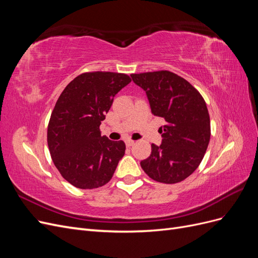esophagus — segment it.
<instances>
[{
    "label": "esophagus",
    "mask_w": 258,
    "mask_h": 258,
    "mask_svg": "<svg viewBox=\"0 0 258 258\" xmlns=\"http://www.w3.org/2000/svg\"><path fill=\"white\" fill-rule=\"evenodd\" d=\"M134 144H135V141H132V140H127V141H126V145H127L128 147L132 146Z\"/></svg>",
    "instance_id": "obj_1"
}]
</instances>
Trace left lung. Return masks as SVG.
<instances>
[{"label":"left lung","mask_w":258,"mask_h":258,"mask_svg":"<svg viewBox=\"0 0 258 258\" xmlns=\"http://www.w3.org/2000/svg\"><path fill=\"white\" fill-rule=\"evenodd\" d=\"M131 79L145 91L152 113L166 120L160 128L161 144H152L150 157L141 161V167L154 181L181 182L198 168L209 145L210 116L205 100L172 72L131 74Z\"/></svg>","instance_id":"obj_1"}]
</instances>
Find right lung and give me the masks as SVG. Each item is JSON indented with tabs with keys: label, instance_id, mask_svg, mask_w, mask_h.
<instances>
[{
	"label": "right lung",
	"instance_id": "1",
	"mask_svg": "<svg viewBox=\"0 0 258 258\" xmlns=\"http://www.w3.org/2000/svg\"><path fill=\"white\" fill-rule=\"evenodd\" d=\"M131 79L121 73L81 74L60 95L50 116L47 143L54 166L77 188H98L110 182L123 157V141L101 136V121L114 97Z\"/></svg>",
	"mask_w": 258,
	"mask_h": 258
}]
</instances>
